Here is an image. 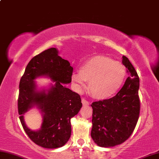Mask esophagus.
Masks as SVG:
<instances>
[{
    "label": "esophagus",
    "instance_id": "34e87169",
    "mask_svg": "<svg viewBox=\"0 0 159 159\" xmlns=\"http://www.w3.org/2000/svg\"><path fill=\"white\" fill-rule=\"evenodd\" d=\"M82 104L84 105H89V101H87V100H85L84 98H82Z\"/></svg>",
    "mask_w": 159,
    "mask_h": 159
}]
</instances>
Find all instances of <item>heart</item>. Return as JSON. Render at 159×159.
<instances>
[{
  "label": "heart",
  "mask_w": 159,
  "mask_h": 159,
  "mask_svg": "<svg viewBox=\"0 0 159 159\" xmlns=\"http://www.w3.org/2000/svg\"><path fill=\"white\" fill-rule=\"evenodd\" d=\"M126 77V70L120 62L104 55L89 58L79 72L72 75V81L79 89L89 82V91L94 98H109L118 92Z\"/></svg>",
  "instance_id": "obj_1"
}]
</instances>
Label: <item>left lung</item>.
Returning a JSON list of instances; mask_svg holds the SVG:
<instances>
[{
  "label": "left lung",
  "instance_id": "left-lung-1",
  "mask_svg": "<svg viewBox=\"0 0 159 159\" xmlns=\"http://www.w3.org/2000/svg\"><path fill=\"white\" fill-rule=\"evenodd\" d=\"M129 77L123 87L112 98L93 102L91 138L97 145L110 147L124 143L134 130L138 121L140 101V80L134 67L122 57Z\"/></svg>",
  "mask_w": 159,
  "mask_h": 159
}]
</instances>
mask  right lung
<instances>
[{
	"label": "right lung",
	"instance_id": "right-lung-1",
	"mask_svg": "<svg viewBox=\"0 0 159 159\" xmlns=\"http://www.w3.org/2000/svg\"><path fill=\"white\" fill-rule=\"evenodd\" d=\"M73 68L58 55V50H44L29 61L19 82L18 112L24 131L33 143L47 149L63 146L71 135L70 119L79 112L82 104L79 94L66 88L71 82ZM47 76L55 82L48 90L38 92L34 80ZM36 105L41 110L43 120L37 132L25 124L23 115Z\"/></svg>",
	"mask_w": 159,
	"mask_h": 159
}]
</instances>
